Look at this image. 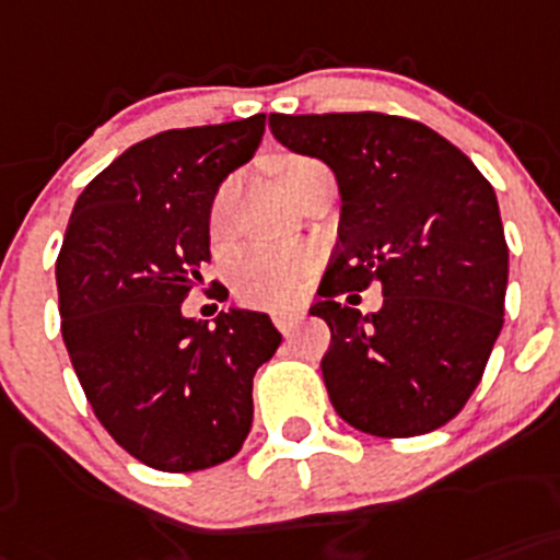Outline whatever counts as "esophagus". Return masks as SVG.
<instances>
[{
    "mask_svg": "<svg viewBox=\"0 0 560 560\" xmlns=\"http://www.w3.org/2000/svg\"><path fill=\"white\" fill-rule=\"evenodd\" d=\"M301 317H304V312H301V310H279V312H273V323H276V328H279L281 334H290L292 328H295V323L301 320Z\"/></svg>",
    "mask_w": 560,
    "mask_h": 560,
    "instance_id": "34e87169",
    "label": "esophagus"
}]
</instances>
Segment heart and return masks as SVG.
I'll use <instances>...</instances> for the list:
<instances>
[{"mask_svg":"<svg viewBox=\"0 0 560 560\" xmlns=\"http://www.w3.org/2000/svg\"><path fill=\"white\" fill-rule=\"evenodd\" d=\"M310 160H290L281 168V179L290 187L301 165ZM234 182H223L209 203L207 226L212 240L226 237L229 209H232ZM312 265V254L301 245H287V248H270V245H248V248L234 250L226 265V279L232 284L234 295L245 304L254 306H281L295 298L301 279Z\"/></svg>","mask_w":560,"mask_h":560,"instance_id":"heart-1","label":"heart"}]
</instances>
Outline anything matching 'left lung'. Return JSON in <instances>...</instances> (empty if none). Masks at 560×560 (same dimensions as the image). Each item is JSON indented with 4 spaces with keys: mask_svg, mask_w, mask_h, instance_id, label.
<instances>
[{
    "mask_svg": "<svg viewBox=\"0 0 560 560\" xmlns=\"http://www.w3.org/2000/svg\"><path fill=\"white\" fill-rule=\"evenodd\" d=\"M287 149L317 156L342 196L339 243L310 315L331 328L320 370L348 425L386 439L451 422L483 378L505 315L498 196L462 149L386 113H270ZM373 280L385 304H338Z\"/></svg>",
    "mask_w": 560,
    "mask_h": 560,
    "instance_id": "obj_1",
    "label": "left lung"
}]
</instances>
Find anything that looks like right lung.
I'll return each mask as SVG.
<instances>
[{"label": "right lung", "mask_w": 560, "mask_h": 560, "mask_svg": "<svg viewBox=\"0 0 560 560\" xmlns=\"http://www.w3.org/2000/svg\"><path fill=\"white\" fill-rule=\"evenodd\" d=\"M265 113L168 129L124 151L77 198L57 254L60 331L109 436L145 467L198 472L237 456L254 373L281 342L268 315H182L209 262V203L254 156Z\"/></svg>", "instance_id": "obj_1"}]
</instances>
